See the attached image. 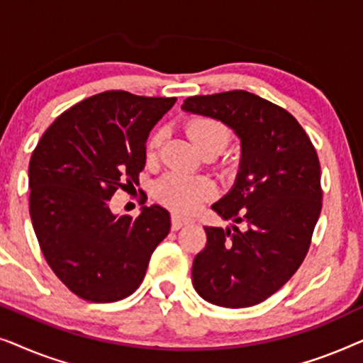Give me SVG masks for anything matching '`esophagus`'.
Returning a JSON list of instances; mask_svg holds the SVG:
<instances>
[{"label":"esophagus","instance_id":"esophagus-1","mask_svg":"<svg viewBox=\"0 0 363 363\" xmlns=\"http://www.w3.org/2000/svg\"><path fill=\"white\" fill-rule=\"evenodd\" d=\"M188 223H191L190 218L178 215V213H173V215H172V228H173V230H180L182 226L188 225Z\"/></svg>","mask_w":363,"mask_h":363}]
</instances>
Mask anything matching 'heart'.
<instances>
[{"label":"heart","instance_id":"heart-1","mask_svg":"<svg viewBox=\"0 0 363 363\" xmlns=\"http://www.w3.org/2000/svg\"><path fill=\"white\" fill-rule=\"evenodd\" d=\"M188 137L195 143V147L200 152L210 150H223L230 138L226 125H223L220 121L210 117H198L191 118L186 125ZM163 138V132L158 130L152 135L148 142V150L155 152L160 147ZM157 198L163 205L172 208L177 213H190L196 211L208 198L215 195V186L210 180L201 177H191L185 173H168L157 183Z\"/></svg>","mask_w":363,"mask_h":363}]
</instances>
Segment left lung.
Masks as SVG:
<instances>
[{
	"label": "left lung",
	"instance_id": "left-lung-1",
	"mask_svg": "<svg viewBox=\"0 0 363 363\" xmlns=\"http://www.w3.org/2000/svg\"><path fill=\"white\" fill-rule=\"evenodd\" d=\"M182 108L216 118L241 140L235 185L211 208L246 230L205 228L193 286L215 306H256L291 279L309 251L322 208L317 152L289 112L251 92L188 97Z\"/></svg>",
	"mask_w": 363,
	"mask_h": 363
}]
</instances>
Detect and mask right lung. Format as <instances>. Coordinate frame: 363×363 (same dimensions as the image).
<instances>
[{
    "instance_id": "right-lung-1",
    "label": "right lung",
    "mask_w": 363,
    "mask_h": 363,
    "mask_svg": "<svg viewBox=\"0 0 363 363\" xmlns=\"http://www.w3.org/2000/svg\"><path fill=\"white\" fill-rule=\"evenodd\" d=\"M175 102L125 91L96 94L61 113L34 148V233L54 274L81 299L130 296L170 231L165 208L142 206L137 218L117 216L108 201L118 188L137 185L148 133Z\"/></svg>"
}]
</instances>
